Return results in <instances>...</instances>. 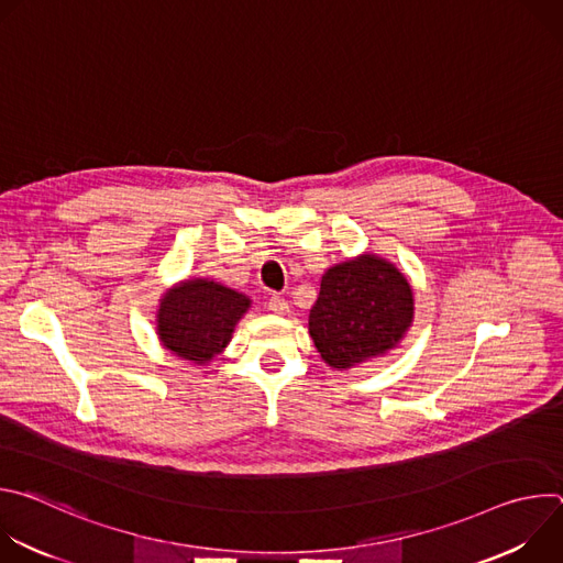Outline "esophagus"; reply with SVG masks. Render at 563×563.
<instances>
[{"label": "esophagus", "instance_id": "34e87169", "mask_svg": "<svg viewBox=\"0 0 563 563\" xmlns=\"http://www.w3.org/2000/svg\"><path fill=\"white\" fill-rule=\"evenodd\" d=\"M267 305H269V309H272L274 313H280V316L289 311V302H287L283 296H278V294H274Z\"/></svg>", "mask_w": 563, "mask_h": 563}]
</instances>
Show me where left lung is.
Returning a JSON list of instances; mask_svg holds the SVG:
<instances>
[{
	"mask_svg": "<svg viewBox=\"0 0 563 563\" xmlns=\"http://www.w3.org/2000/svg\"><path fill=\"white\" fill-rule=\"evenodd\" d=\"M412 316L406 276L365 254L325 272L309 311V334L323 361L341 369L396 347Z\"/></svg>",
	"mask_w": 563,
	"mask_h": 563,
	"instance_id": "left-lung-1",
	"label": "left lung"
}]
</instances>
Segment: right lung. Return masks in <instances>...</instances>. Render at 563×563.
Wrapping results in <instances>:
<instances>
[{"label":"right lung","instance_id":"obj_1","mask_svg":"<svg viewBox=\"0 0 563 563\" xmlns=\"http://www.w3.org/2000/svg\"><path fill=\"white\" fill-rule=\"evenodd\" d=\"M247 309L250 298L245 294L213 280H185L159 300V341L185 361L207 363L229 343L235 323Z\"/></svg>","mask_w":563,"mask_h":563}]
</instances>
